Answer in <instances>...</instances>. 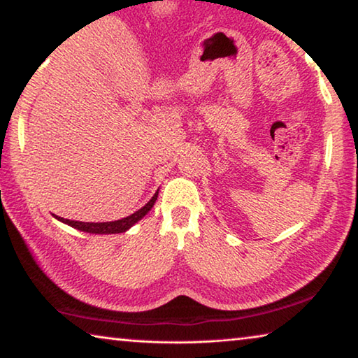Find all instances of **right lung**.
<instances>
[{"mask_svg": "<svg viewBox=\"0 0 358 358\" xmlns=\"http://www.w3.org/2000/svg\"><path fill=\"white\" fill-rule=\"evenodd\" d=\"M157 192H159V189H157L155 192V196L150 199V201L143 205V207L141 210H137L136 213H132L129 216L123 217V220H118V221H110V222H82V221H71V220H64V217H59L57 215H53L57 217L58 221H62L64 224H68V226L74 227L77 230H82V232H88V234H123L126 232V230H129L132 226L137 221H141L142 217L148 213V211L153 208V205L156 202L157 199Z\"/></svg>", "mask_w": 358, "mask_h": 358, "instance_id": "1", "label": "right lung"}]
</instances>
